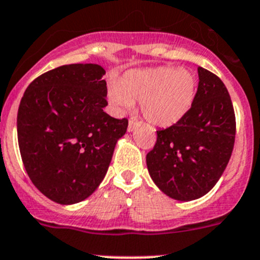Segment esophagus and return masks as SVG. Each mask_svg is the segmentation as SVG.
Returning <instances> with one entry per match:
<instances>
[{
	"instance_id": "1",
	"label": "esophagus",
	"mask_w": 260,
	"mask_h": 260,
	"mask_svg": "<svg viewBox=\"0 0 260 260\" xmlns=\"http://www.w3.org/2000/svg\"><path fill=\"white\" fill-rule=\"evenodd\" d=\"M136 125H138V121H136V120H134V119H130V121H129V126H127V130H129V131H133L134 129H135Z\"/></svg>"
}]
</instances>
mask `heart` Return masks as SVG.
<instances>
[{
	"label": "heart",
	"instance_id": "1",
	"mask_svg": "<svg viewBox=\"0 0 260 260\" xmlns=\"http://www.w3.org/2000/svg\"><path fill=\"white\" fill-rule=\"evenodd\" d=\"M197 93V77L179 67L134 69L112 86L110 99L121 109L140 100V110L150 124L168 127L189 111Z\"/></svg>",
	"mask_w": 260,
	"mask_h": 260
}]
</instances>
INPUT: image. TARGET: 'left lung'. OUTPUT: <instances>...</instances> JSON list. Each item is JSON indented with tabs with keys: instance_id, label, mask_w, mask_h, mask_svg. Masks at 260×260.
Instances as JSON below:
<instances>
[{
	"instance_id": "8db88e82",
	"label": "left lung",
	"mask_w": 260,
	"mask_h": 260,
	"mask_svg": "<svg viewBox=\"0 0 260 260\" xmlns=\"http://www.w3.org/2000/svg\"><path fill=\"white\" fill-rule=\"evenodd\" d=\"M199 88L186 116L156 131L146 166L161 192L178 201L205 196L220 179L235 143L236 121L225 84L199 67Z\"/></svg>"
}]
</instances>
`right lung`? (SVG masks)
<instances>
[{"label": "right lung", "instance_id": "obj_1", "mask_svg": "<svg viewBox=\"0 0 260 260\" xmlns=\"http://www.w3.org/2000/svg\"><path fill=\"white\" fill-rule=\"evenodd\" d=\"M105 69L68 64L45 72L25 91L17 111L22 163L34 186L61 205L91 196L104 179L127 119L107 106Z\"/></svg>", "mask_w": 260, "mask_h": 260}]
</instances>
